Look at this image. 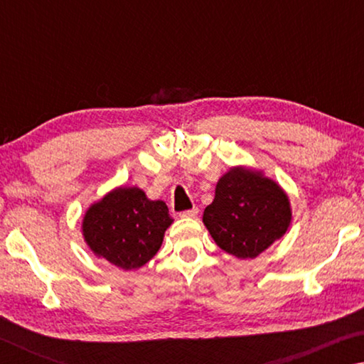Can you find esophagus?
Segmentation results:
<instances>
[{
    "mask_svg": "<svg viewBox=\"0 0 364 364\" xmlns=\"http://www.w3.org/2000/svg\"><path fill=\"white\" fill-rule=\"evenodd\" d=\"M197 213H199V208H197V207H193V208H189V210H183V212H180L178 215H180L181 218H194Z\"/></svg>",
    "mask_w": 364,
    "mask_h": 364,
    "instance_id": "esophagus-1",
    "label": "esophagus"
}]
</instances>
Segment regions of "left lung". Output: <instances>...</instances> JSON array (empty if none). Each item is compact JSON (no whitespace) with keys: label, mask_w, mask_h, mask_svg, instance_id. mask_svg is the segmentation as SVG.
<instances>
[{"label":"left lung","mask_w":364,"mask_h":364,"mask_svg":"<svg viewBox=\"0 0 364 364\" xmlns=\"http://www.w3.org/2000/svg\"><path fill=\"white\" fill-rule=\"evenodd\" d=\"M202 220L220 249L245 260L284 236L292 212L278 183L258 170L232 167L220 178Z\"/></svg>","instance_id":"1"}]
</instances>
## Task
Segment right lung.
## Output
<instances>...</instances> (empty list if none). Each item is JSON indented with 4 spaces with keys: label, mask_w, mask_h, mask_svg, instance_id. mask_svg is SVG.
<instances>
[{
    "label": "right lung",
    "mask_w": 364,
    "mask_h": 364,
    "mask_svg": "<svg viewBox=\"0 0 364 364\" xmlns=\"http://www.w3.org/2000/svg\"><path fill=\"white\" fill-rule=\"evenodd\" d=\"M173 223L164 200L136 186L115 188L86 210L83 237L95 255L122 269H138L157 254Z\"/></svg>",
    "instance_id": "add662e5"
}]
</instances>
